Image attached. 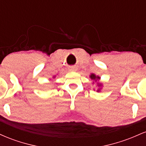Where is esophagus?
<instances>
[{
    "instance_id": "1",
    "label": "esophagus",
    "mask_w": 146,
    "mask_h": 146,
    "mask_svg": "<svg viewBox=\"0 0 146 146\" xmlns=\"http://www.w3.org/2000/svg\"><path fill=\"white\" fill-rule=\"evenodd\" d=\"M69 71H76V68H75V67H74V66H72V67L69 68Z\"/></svg>"
}]
</instances>
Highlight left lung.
<instances>
[{
	"label": "left lung",
	"mask_w": 146,
	"mask_h": 146,
	"mask_svg": "<svg viewBox=\"0 0 146 146\" xmlns=\"http://www.w3.org/2000/svg\"><path fill=\"white\" fill-rule=\"evenodd\" d=\"M89 78L91 79L92 80H95V82H97L98 80H100V78H101L100 76H98V75H96L95 74H94V73H91ZM102 86H103V85H102V83H100V82L97 83V86H98V90H97V92L101 91Z\"/></svg>",
	"instance_id": "8db88e82"
}]
</instances>
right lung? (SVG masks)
<instances>
[{"mask_svg":"<svg viewBox=\"0 0 146 146\" xmlns=\"http://www.w3.org/2000/svg\"><path fill=\"white\" fill-rule=\"evenodd\" d=\"M56 78V75H55V76H53V78Z\"/></svg>","mask_w":146,"mask_h":146,"instance_id":"1","label":"right lung"}]
</instances>
